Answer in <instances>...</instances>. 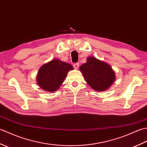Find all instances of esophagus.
I'll return each mask as SVG.
<instances>
[{"label":"esophagus","instance_id":"esophagus-1","mask_svg":"<svg viewBox=\"0 0 147 147\" xmlns=\"http://www.w3.org/2000/svg\"><path fill=\"white\" fill-rule=\"evenodd\" d=\"M73 66H74V69H78V67H79V64L78 63L74 64Z\"/></svg>","mask_w":147,"mask_h":147}]
</instances>
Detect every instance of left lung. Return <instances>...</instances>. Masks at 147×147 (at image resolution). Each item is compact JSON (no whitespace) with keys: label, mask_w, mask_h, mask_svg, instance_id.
I'll return each instance as SVG.
<instances>
[{"label":"left lung","mask_w":147,"mask_h":147,"mask_svg":"<svg viewBox=\"0 0 147 147\" xmlns=\"http://www.w3.org/2000/svg\"><path fill=\"white\" fill-rule=\"evenodd\" d=\"M86 82L96 92L105 91L115 80V74L111 66L95 57L90 56L86 62L80 67Z\"/></svg>","instance_id":"obj_1"}]
</instances>
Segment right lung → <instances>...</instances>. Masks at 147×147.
Returning a JSON list of instances; mask_svg holds the SVG:
<instances>
[{
  "label": "right lung",
  "mask_w": 147,
  "mask_h": 147,
  "mask_svg": "<svg viewBox=\"0 0 147 147\" xmlns=\"http://www.w3.org/2000/svg\"><path fill=\"white\" fill-rule=\"evenodd\" d=\"M73 69L70 64L54 59L42 65L36 75V82L45 92H54L60 88L67 73Z\"/></svg>",
  "instance_id": "obj_1"
}]
</instances>
